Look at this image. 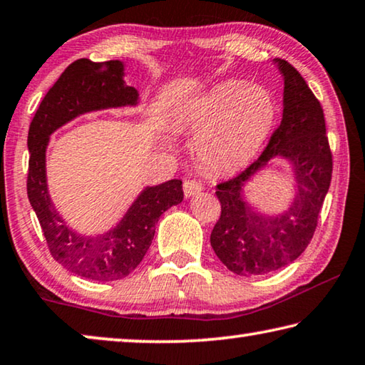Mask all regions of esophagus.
I'll list each match as a JSON object with an SVG mask.
<instances>
[{
    "mask_svg": "<svg viewBox=\"0 0 365 365\" xmlns=\"http://www.w3.org/2000/svg\"><path fill=\"white\" fill-rule=\"evenodd\" d=\"M201 190H202V183L197 180H185V183H183V193L187 197L200 193Z\"/></svg>",
    "mask_w": 365,
    "mask_h": 365,
    "instance_id": "obj_1",
    "label": "esophagus"
}]
</instances>
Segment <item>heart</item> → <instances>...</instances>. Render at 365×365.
<instances>
[{
    "mask_svg": "<svg viewBox=\"0 0 365 365\" xmlns=\"http://www.w3.org/2000/svg\"><path fill=\"white\" fill-rule=\"evenodd\" d=\"M277 114L264 86L225 80L182 109L178 123L197 135L196 151L209 170L230 172L255 156Z\"/></svg>",
    "mask_w": 365,
    "mask_h": 365,
    "instance_id": "obj_1",
    "label": "heart"
}]
</instances>
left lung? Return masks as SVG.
I'll list each match as a JSON object with an SVG mask.
<instances>
[{"label": "left lung", "mask_w": 365, "mask_h": 365, "mask_svg": "<svg viewBox=\"0 0 365 365\" xmlns=\"http://www.w3.org/2000/svg\"><path fill=\"white\" fill-rule=\"evenodd\" d=\"M283 76V117L255 163L217 185L220 217L211 233L215 255L237 275H264L292 264L307 248L331 182L333 159L325 133L324 109L301 73L275 59ZM274 157L294 164L299 191L287 211L262 216L244 202L241 190Z\"/></svg>", "instance_id": "1"}]
</instances>
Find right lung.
<instances>
[{"label":"right lung","mask_w":365,"mask_h":365,"mask_svg":"<svg viewBox=\"0 0 365 365\" xmlns=\"http://www.w3.org/2000/svg\"><path fill=\"white\" fill-rule=\"evenodd\" d=\"M120 61L77 59L43 98L29 128L27 195L38 217L48 250L72 274L113 282L138 267L150 250L160 215L183 200L182 180L143 190L115 228L98 237L72 232L54 209L46 185V145L56 128L90 110L137 104L138 91L123 82Z\"/></svg>","instance_id":"right-lung-1"}]
</instances>
